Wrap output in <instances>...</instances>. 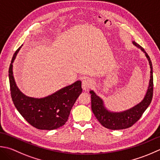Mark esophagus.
Wrapping results in <instances>:
<instances>
[{
	"label": "esophagus",
	"mask_w": 160,
	"mask_h": 160,
	"mask_svg": "<svg viewBox=\"0 0 160 160\" xmlns=\"http://www.w3.org/2000/svg\"><path fill=\"white\" fill-rule=\"evenodd\" d=\"M92 86V81L88 79V78H86L82 81V88L84 90H88Z\"/></svg>",
	"instance_id": "1"
}]
</instances>
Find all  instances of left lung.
<instances>
[{
    "mask_svg": "<svg viewBox=\"0 0 160 160\" xmlns=\"http://www.w3.org/2000/svg\"><path fill=\"white\" fill-rule=\"evenodd\" d=\"M132 44L145 54L151 68V77H150L148 89L142 102L132 108H130V109L121 112H112L106 108L103 101L101 97L97 95L93 90L90 91L91 94V108L94 116L101 124L105 128L110 130H122L132 126L140 119L152 101L153 93L152 62L144 48L135 41H132Z\"/></svg>",
    "mask_w": 160,
    "mask_h": 160,
    "instance_id": "obj_1",
    "label": "left lung"
}]
</instances>
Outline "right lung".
Here are the masks:
<instances>
[{"instance_id": "add662e5", "label": "right lung", "mask_w": 160, "mask_h": 160, "mask_svg": "<svg viewBox=\"0 0 160 160\" xmlns=\"http://www.w3.org/2000/svg\"><path fill=\"white\" fill-rule=\"evenodd\" d=\"M21 46L13 56L9 69L13 103L22 117L36 128L51 130L59 128L68 121L72 108L82 92L81 81L78 80L43 98L26 96L16 86L13 75L12 63Z\"/></svg>"}]
</instances>
